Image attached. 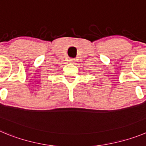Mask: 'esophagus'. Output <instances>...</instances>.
I'll return each mask as SVG.
<instances>
[{
	"instance_id": "obj_1",
	"label": "esophagus",
	"mask_w": 146,
	"mask_h": 146,
	"mask_svg": "<svg viewBox=\"0 0 146 146\" xmlns=\"http://www.w3.org/2000/svg\"><path fill=\"white\" fill-rule=\"evenodd\" d=\"M69 61L70 62V63H73V62L74 61V59H73V58H71V59H69Z\"/></svg>"
}]
</instances>
